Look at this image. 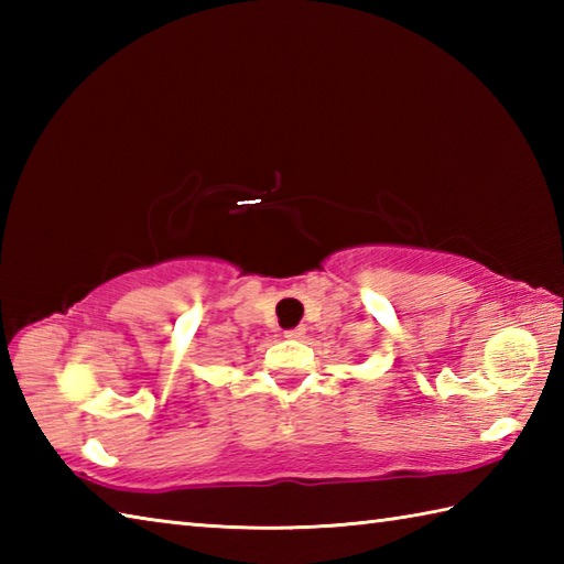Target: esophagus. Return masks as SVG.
<instances>
[{
  "label": "esophagus",
  "mask_w": 564,
  "mask_h": 564,
  "mask_svg": "<svg viewBox=\"0 0 564 564\" xmlns=\"http://www.w3.org/2000/svg\"><path fill=\"white\" fill-rule=\"evenodd\" d=\"M305 337V327H295V329H289L285 332V339H293V341H297V339H303Z\"/></svg>",
  "instance_id": "esophagus-1"
}]
</instances>
